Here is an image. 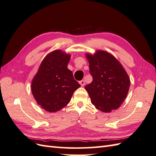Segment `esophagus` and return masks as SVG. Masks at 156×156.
I'll use <instances>...</instances> for the list:
<instances>
[{
  "instance_id": "1",
  "label": "esophagus",
  "mask_w": 156,
  "mask_h": 156,
  "mask_svg": "<svg viewBox=\"0 0 156 156\" xmlns=\"http://www.w3.org/2000/svg\"><path fill=\"white\" fill-rule=\"evenodd\" d=\"M79 84H81V87H84V84H85V81H84V80H81V81H79Z\"/></svg>"
}]
</instances>
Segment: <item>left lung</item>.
<instances>
[{
    "label": "left lung",
    "instance_id": "left-lung-1",
    "mask_svg": "<svg viewBox=\"0 0 156 156\" xmlns=\"http://www.w3.org/2000/svg\"><path fill=\"white\" fill-rule=\"evenodd\" d=\"M86 57L93 80L84 88L92 103L102 112L117 109L129 91L128 75L119 60L108 52L99 50L93 55L87 53Z\"/></svg>",
    "mask_w": 156,
    "mask_h": 156
}]
</instances>
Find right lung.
Returning <instances> with one entry per match:
<instances>
[{
	"label": "right lung",
	"mask_w": 156,
	"mask_h": 156,
	"mask_svg": "<svg viewBox=\"0 0 156 156\" xmlns=\"http://www.w3.org/2000/svg\"><path fill=\"white\" fill-rule=\"evenodd\" d=\"M70 55L61 50L49 53L42 60L32 79L31 90L37 104L53 112L69 103L73 92L81 85L68 69Z\"/></svg>",
	"instance_id": "1"
}]
</instances>
